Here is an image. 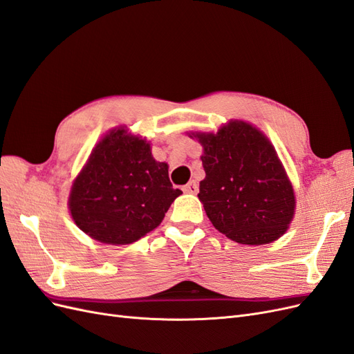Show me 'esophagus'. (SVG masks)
Returning <instances> with one entry per match:
<instances>
[{
    "instance_id": "1",
    "label": "esophagus",
    "mask_w": 354,
    "mask_h": 354,
    "mask_svg": "<svg viewBox=\"0 0 354 354\" xmlns=\"http://www.w3.org/2000/svg\"><path fill=\"white\" fill-rule=\"evenodd\" d=\"M183 190L186 192V194H196V192H198V185H196V181H195V180L189 181V183L183 187Z\"/></svg>"
}]
</instances>
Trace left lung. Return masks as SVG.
<instances>
[{
	"label": "left lung",
	"instance_id": "1",
	"mask_svg": "<svg viewBox=\"0 0 354 354\" xmlns=\"http://www.w3.org/2000/svg\"><path fill=\"white\" fill-rule=\"evenodd\" d=\"M194 136L203 146L205 169L198 198L214 227L245 245L281 238L294 217L295 196L267 137L242 121Z\"/></svg>",
	"mask_w": 354,
	"mask_h": 354
}]
</instances>
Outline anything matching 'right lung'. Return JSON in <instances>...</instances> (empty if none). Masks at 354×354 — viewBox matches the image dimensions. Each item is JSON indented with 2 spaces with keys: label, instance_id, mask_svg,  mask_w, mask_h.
Listing matches in <instances>:
<instances>
[{
  "label": "right lung",
  "instance_id": "add662e5",
  "mask_svg": "<svg viewBox=\"0 0 354 354\" xmlns=\"http://www.w3.org/2000/svg\"><path fill=\"white\" fill-rule=\"evenodd\" d=\"M180 195L168 165L153 159L151 145L118 128L94 147L73 181L69 209L93 239L127 245L156 229Z\"/></svg>",
  "mask_w": 354,
  "mask_h": 354
}]
</instances>
